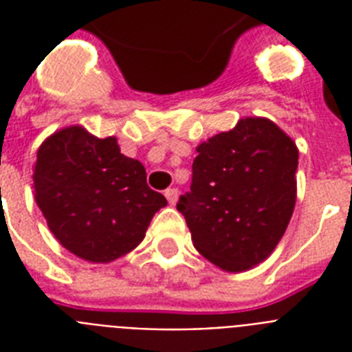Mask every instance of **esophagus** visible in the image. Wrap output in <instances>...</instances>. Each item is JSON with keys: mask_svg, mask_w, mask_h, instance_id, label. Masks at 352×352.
Segmentation results:
<instances>
[{"mask_svg": "<svg viewBox=\"0 0 352 352\" xmlns=\"http://www.w3.org/2000/svg\"><path fill=\"white\" fill-rule=\"evenodd\" d=\"M164 195H166V199H168V203L175 204L177 199H179V190H177V188H168Z\"/></svg>", "mask_w": 352, "mask_h": 352, "instance_id": "1", "label": "esophagus"}]
</instances>
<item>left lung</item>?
Returning a JSON list of instances; mask_svg holds the SVG:
<instances>
[{"mask_svg": "<svg viewBox=\"0 0 352 352\" xmlns=\"http://www.w3.org/2000/svg\"><path fill=\"white\" fill-rule=\"evenodd\" d=\"M296 170V144L268 118H241L201 144L177 203L193 246L226 272L265 261L294 212Z\"/></svg>", "mask_w": 352, "mask_h": 352, "instance_id": "1", "label": "left lung"}]
</instances>
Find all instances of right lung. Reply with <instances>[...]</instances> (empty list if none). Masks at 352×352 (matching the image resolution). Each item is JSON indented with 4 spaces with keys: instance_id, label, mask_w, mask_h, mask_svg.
Segmentation results:
<instances>
[{
    "instance_id": "right-lung-1",
    "label": "right lung",
    "mask_w": 352,
    "mask_h": 352,
    "mask_svg": "<svg viewBox=\"0 0 352 352\" xmlns=\"http://www.w3.org/2000/svg\"><path fill=\"white\" fill-rule=\"evenodd\" d=\"M36 203L60 243L85 261L109 263L144 239L168 204L146 170L120 153L117 138L65 127L41 144L34 166Z\"/></svg>"
}]
</instances>
